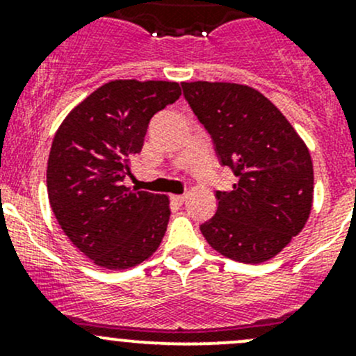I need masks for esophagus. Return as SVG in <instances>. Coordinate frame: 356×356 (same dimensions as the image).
<instances>
[{
  "label": "esophagus",
  "instance_id": "obj_1",
  "mask_svg": "<svg viewBox=\"0 0 356 356\" xmlns=\"http://www.w3.org/2000/svg\"><path fill=\"white\" fill-rule=\"evenodd\" d=\"M170 200L174 201V203L182 204V203H184V200H186V195H172Z\"/></svg>",
  "mask_w": 356,
  "mask_h": 356
}]
</instances>
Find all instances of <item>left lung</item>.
<instances>
[{
	"mask_svg": "<svg viewBox=\"0 0 356 356\" xmlns=\"http://www.w3.org/2000/svg\"><path fill=\"white\" fill-rule=\"evenodd\" d=\"M222 165L238 182L217 191L201 224L208 245L231 260L261 264L281 253L307 224L314 203L310 152L288 118L260 91L232 82H182Z\"/></svg>",
	"mask_w": 356,
	"mask_h": 356,
	"instance_id": "1",
	"label": "left lung"
}]
</instances>
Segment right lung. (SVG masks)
<instances>
[{
  "mask_svg": "<svg viewBox=\"0 0 356 356\" xmlns=\"http://www.w3.org/2000/svg\"><path fill=\"white\" fill-rule=\"evenodd\" d=\"M168 81H111L79 103L56 131L46 184L60 227L110 270L148 260L167 231L168 196L124 186L156 111L177 102Z\"/></svg>",
  "mask_w": 356,
  "mask_h": 356,
  "instance_id": "right-lung-1",
  "label": "right lung"
}]
</instances>
